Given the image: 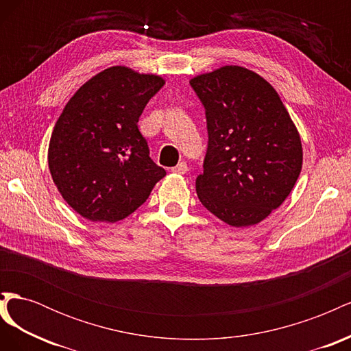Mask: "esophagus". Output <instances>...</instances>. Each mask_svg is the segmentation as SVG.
Here are the masks:
<instances>
[{
	"label": "esophagus",
	"instance_id": "esophagus-1",
	"mask_svg": "<svg viewBox=\"0 0 351 351\" xmlns=\"http://www.w3.org/2000/svg\"><path fill=\"white\" fill-rule=\"evenodd\" d=\"M173 173H177V174H186L187 173V164L184 161L178 162L174 168H171Z\"/></svg>",
	"mask_w": 351,
	"mask_h": 351
}]
</instances>
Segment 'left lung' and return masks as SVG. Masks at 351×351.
Instances as JSON below:
<instances>
[{
    "instance_id": "8db88e82",
    "label": "left lung",
    "mask_w": 351,
    "mask_h": 351,
    "mask_svg": "<svg viewBox=\"0 0 351 351\" xmlns=\"http://www.w3.org/2000/svg\"><path fill=\"white\" fill-rule=\"evenodd\" d=\"M205 107L208 149L196 193L232 227L267 218L302 171L300 134L277 90L252 70L224 66L190 80Z\"/></svg>"
}]
</instances>
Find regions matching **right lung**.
I'll return each mask as SVG.
<instances>
[{"instance_id":"right-lung-1","label":"right lung","mask_w":351,"mask_h":351,"mask_svg":"<svg viewBox=\"0 0 351 351\" xmlns=\"http://www.w3.org/2000/svg\"><path fill=\"white\" fill-rule=\"evenodd\" d=\"M165 84L155 74L110 67L73 95L51 134L48 165L67 204L93 222H117L143 205L165 176L137 127Z\"/></svg>"}]
</instances>
